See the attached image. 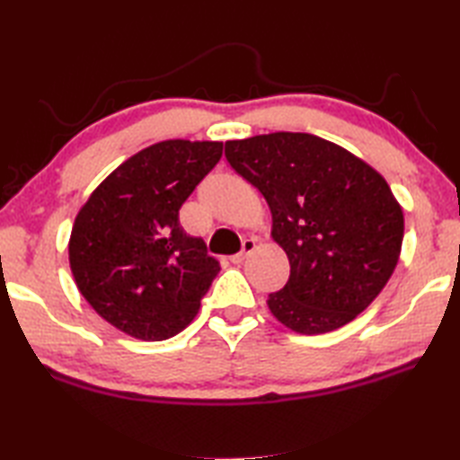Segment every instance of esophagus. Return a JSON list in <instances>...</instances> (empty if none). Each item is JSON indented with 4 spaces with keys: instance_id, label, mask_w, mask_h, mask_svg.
<instances>
[{
    "instance_id": "esophagus-1",
    "label": "esophagus",
    "mask_w": 460,
    "mask_h": 460,
    "mask_svg": "<svg viewBox=\"0 0 460 460\" xmlns=\"http://www.w3.org/2000/svg\"><path fill=\"white\" fill-rule=\"evenodd\" d=\"M253 249H255V239H245V241H243V247H241V252H239L237 255H233L231 261L241 265V263H243L245 259H247V255L253 252Z\"/></svg>"
}]
</instances>
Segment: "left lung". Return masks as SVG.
<instances>
[{"label": "left lung", "mask_w": 460, "mask_h": 460, "mask_svg": "<svg viewBox=\"0 0 460 460\" xmlns=\"http://www.w3.org/2000/svg\"><path fill=\"white\" fill-rule=\"evenodd\" d=\"M225 156L265 197L289 279L267 305L305 336L338 330L386 286L404 237L402 207L362 158L307 132L227 140Z\"/></svg>", "instance_id": "obj_1"}]
</instances>
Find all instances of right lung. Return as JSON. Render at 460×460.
<instances>
[{
	"label": "right lung",
	"instance_id": "1",
	"mask_svg": "<svg viewBox=\"0 0 460 460\" xmlns=\"http://www.w3.org/2000/svg\"><path fill=\"white\" fill-rule=\"evenodd\" d=\"M223 143L163 140L100 182L70 235V267L94 312L128 336L161 341L195 320L219 273L179 208L219 163Z\"/></svg>",
	"mask_w": 460,
	"mask_h": 460
}]
</instances>
